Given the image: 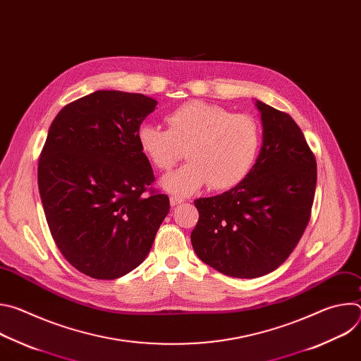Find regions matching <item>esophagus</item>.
<instances>
[{
    "label": "esophagus",
    "mask_w": 361,
    "mask_h": 361,
    "mask_svg": "<svg viewBox=\"0 0 361 361\" xmlns=\"http://www.w3.org/2000/svg\"><path fill=\"white\" fill-rule=\"evenodd\" d=\"M181 202H184V198H183V197H180V195H171V197H170V204H171V205H178V204H181Z\"/></svg>",
    "instance_id": "esophagus-1"
}]
</instances>
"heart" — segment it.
I'll list each match as a JSON object with an SVG mask.
<instances>
[{"instance_id": "1", "label": "heart", "mask_w": 361, "mask_h": 361, "mask_svg": "<svg viewBox=\"0 0 361 361\" xmlns=\"http://www.w3.org/2000/svg\"><path fill=\"white\" fill-rule=\"evenodd\" d=\"M164 123L167 130L141 124L137 142L159 171L171 170L184 149L188 163L161 180V187L177 195H190L207 184L216 191L238 185L252 169L262 144V128L254 117L198 99L169 113Z\"/></svg>"}]
</instances>
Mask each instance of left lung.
Wrapping results in <instances>:
<instances>
[{
	"label": "left lung",
	"instance_id": "obj_1",
	"mask_svg": "<svg viewBox=\"0 0 361 361\" xmlns=\"http://www.w3.org/2000/svg\"><path fill=\"white\" fill-rule=\"evenodd\" d=\"M263 145L248 176L231 190L198 198L195 254L217 271L255 279L280 267L312 216L316 157L295 121L262 101Z\"/></svg>",
	"mask_w": 361,
	"mask_h": 361
}]
</instances>
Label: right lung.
Instances as JSON below:
<instances>
[{
	"label": "right lung",
	"instance_id": "add662e5",
	"mask_svg": "<svg viewBox=\"0 0 361 361\" xmlns=\"http://www.w3.org/2000/svg\"><path fill=\"white\" fill-rule=\"evenodd\" d=\"M157 107L144 94L101 90L67 104L38 159L42 209L59 250L82 274L114 280L147 257L170 212L149 187L137 130Z\"/></svg>",
	"mask_w": 361,
	"mask_h": 361
}]
</instances>
